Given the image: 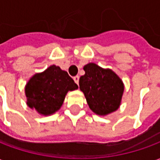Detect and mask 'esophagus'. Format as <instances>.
Listing matches in <instances>:
<instances>
[{
    "instance_id": "esophagus-1",
    "label": "esophagus",
    "mask_w": 160,
    "mask_h": 160,
    "mask_svg": "<svg viewBox=\"0 0 160 160\" xmlns=\"http://www.w3.org/2000/svg\"><path fill=\"white\" fill-rule=\"evenodd\" d=\"M79 80H80V77L78 76V75L73 77V80H74V82H75L77 85H79Z\"/></svg>"
}]
</instances>
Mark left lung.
I'll use <instances>...</instances> for the list:
<instances>
[{"mask_svg":"<svg viewBox=\"0 0 160 160\" xmlns=\"http://www.w3.org/2000/svg\"><path fill=\"white\" fill-rule=\"evenodd\" d=\"M83 69L85 74L80 78V89L91 111L103 117L118 111L124 92L122 79L113 70L93 62L87 63Z\"/></svg>","mask_w":160,"mask_h":160,"instance_id":"obj_1","label":"left lung"}]
</instances>
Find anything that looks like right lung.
<instances>
[{
	"instance_id": "add662e5",
	"label": "right lung",
	"mask_w": 160,
	"mask_h": 160,
	"mask_svg": "<svg viewBox=\"0 0 160 160\" xmlns=\"http://www.w3.org/2000/svg\"><path fill=\"white\" fill-rule=\"evenodd\" d=\"M78 86L66 71L51 65L30 78L25 87L27 106L42 116H50L62 107L67 93Z\"/></svg>"
}]
</instances>
